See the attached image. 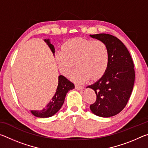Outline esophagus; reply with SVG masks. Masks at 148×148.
Instances as JSON below:
<instances>
[{"instance_id": "1", "label": "esophagus", "mask_w": 148, "mask_h": 148, "mask_svg": "<svg viewBox=\"0 0 148 148\" xmlns=\"http://www.w3.org/2000/svg\"><path fill=\"white\" fill-rule=\"evenodd\" d=\"M75 87H76V89H77V90H80V89H84V87L83 86H79V85H77V84L76 85V86H75Z\"/></svg>"}]
</instances>
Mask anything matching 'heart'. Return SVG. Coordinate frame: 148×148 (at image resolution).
I'll return each instance as SVG.
<instances>
[{"mask_svg": "<svg viewBox=\"0 0 148 148\" xmlns=\"http://www.w3.org/2000/svg\"><path fill=\"white\" fill-rule=\"evenodd\" d=\"M61 73L66 76L76 62L78 67L70 75L76 83H84L91 77L98 79L103 76L109 65V51L106 44L99 40L74 38L62 44L61 50L55 55Z\"/></svg>", "mask_w": 148, "mask_h": 148, "instance_id": "b5f03b06", "label": "heart"}]
</instances>
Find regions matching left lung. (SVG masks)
<instances>
[{
  "mask_svg": "<svg viewBox=\"0 0 148 148\" xmlns=\"http://www.w3.org/2000/svg\"><path fill=\"white\" fill-rule=\"evenodd\" d=\"M90 36L106 44L110 57L106 72L98 81L87 87L93 89L97 95L90 110L99 117L116 116L126 106L133 89L134 62L128 49L117 37L104 33Z\"/></svg>",
  "mask_w": 148,
  "mask_h": 148,
  "instance_id": "8db88e82",
  "label": "left lung"
}]
</instances>
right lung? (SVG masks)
<instances>
[{
  "label": "right lung",
  "mask_w": 148,
  "mask_h": 148,
  "mask_svg": "<svg viewBox=\"0 0 148 148\" xmlns=\"http://www.w3.org/2000/svg\"><path fill=\"white\" fill-rule=\"evenodd\" d=\"M44 41L48 45L52 53H55V48L53 44L50 43L49 39H45ZM74 88V85L64 76L60 75L58 79V86L56 92L51 101L47 104L45 108L41 110H31V112L34 116L46 118L53 116L61 109L64 102L65 97L69 91Z\"/></svg>",
  "instance_id": "obj_1"
}]
</instances>
